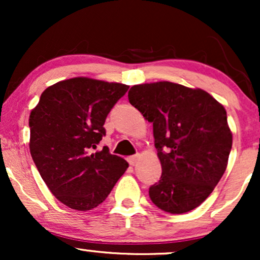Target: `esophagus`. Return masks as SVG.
I'll list each match as a JSON object with an SVG mask.
<instances>
[{
  "label": "esophagus",
  "instance_id": "34e87169",
  "mask_svg": "<svg viewBox=\"0 0 260 260\" xmlns=\"http://www.w3.org/2000/svg\"><path fill=\"white\" fill-rule=\"evenodd\" d=\"M138 157H139V155H132V156L128 157L127 161L129 162V165H134V164L137 162V160H138Z\"/></svg>",
  "mask_w": 260,
  "mask_h": 260
}]
</instances>
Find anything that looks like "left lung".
<instances>
[{"label":"left lung","instance_id":"8db88e82","mask_svg":"<svg viewBox=\"0 0 260 260\" xmlns=\"http://www.w3.org/2000/svg\"><path fill=\"white\" fill-rule=\"evenodd\" d=\"M128 100L153 123L162 174L149 188L151 202L170 214L199 207L228 166L232 133L226 110L207 91L171 82L133 85Z\"/></svg>","mask_w":260,"mask_h":260}]
</instances>
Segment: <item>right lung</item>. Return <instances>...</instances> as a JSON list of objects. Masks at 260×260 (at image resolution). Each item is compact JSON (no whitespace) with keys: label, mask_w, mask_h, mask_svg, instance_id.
Segmentation results:
<instances>
[{"label":"right lung","mask_w":260,"mask_h":260,"mask_svg":"<svg viewBox=\"0 0 260 260\" xmlns=\"http://www.w3.org/2000/svg\"><path fill=\"white\" fill-rule=\"evenodd\" d=\"M129 86L72 78L44 90L29 117L30 154L39 174L59 202L86 211L101 204L128 162L109 148L95 151L104 123Z\"/></svg>","instance_id":"add662e5"}]
</instances>
